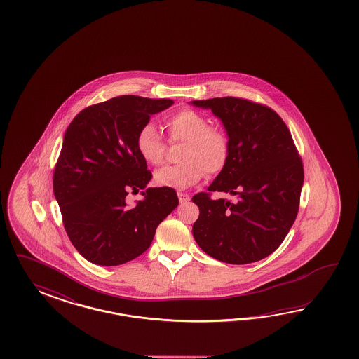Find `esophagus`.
<instances>
[{
  "label": "esophagus",
  "instance_id": "esophagus-1",
  "mask_svg": "<svg viewBox=\"0 0 359 359\" xmlns=\"http://www.w3.org/2000/svg\"><path fill=\"white\" fill-rule=\"evenodd\" d=\"M177 197H179V201L182 203V204H184L187 201H189V195L188 194H184V192H177Z\"/></svg>",
  "mask_w": 359,
  "mask_h": 359
}]
</instances>
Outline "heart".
Listing matches in <instances>:
<instances>
[{"label":"heart","instance_id":"1","mask_svg":"<svg viewBox=\"0 0 359 359\" xmlns=\"http://www.w3.org/2000/svg\"><path fill=\"white\" fill-rule=\"evenodd\" d=\"M171 143L183 146L179 151L180 163L158 170L156 184L176 189L196 185L205 174L217 175L226 167L231 143L228 133L209 126L204 114L194 109H183L164 120ZM135 150L144 163L161 165L167 155V143L151 122L143 123L135 134Z\"/></svg>","mask_w":359,"mask_h":359}]
</instances>
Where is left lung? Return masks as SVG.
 <instances>
[{
	"mask_svg": "<svg viewBox=\"0 0 359 359\" xmlns=\"http://www.w3.org/2000/svg\"><path fill=\"white\" fill-rule=\"evenodd\" d=\"M194 104L221 118L231 143L228 164L209 192L192 197L200 209L194 237L217 261H261L280 246L299 212L304 168L291 131L275 110L246 98ZM216 191L236 198L213 199Z\"/></svg>",
	"mask_w": 359,
	"mask_h": 359,
	"instance_id": "left-lung-1",
	"label": "left lung"
}]
</instances>
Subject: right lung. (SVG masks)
Instances as JSON below:
<instances>
[{
	"label": "right lung",
	"mask_w": 359,
	"mask_h": 359,
	"mask_svg": "<svg viewBox=\"0 0 359 359\" xmlns=\"http://www.w3.org/2000/svg\"><path fill=\"white\" fill-rule=\"evenodd\" d=\"M172 100L118 96L83 109L67 128L54 170V195L65 231L87 261L118 266L151 245L158 225L179 204L174 188L137 194L152 174L135 150V134Z\"/></svg>",
	"instance_id": "add662e5"
}]
</instances>
